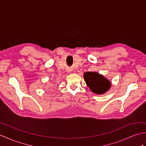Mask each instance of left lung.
Here are the masks:
<instances>
[{
    "mask_svg": "<svg viewBox=\"0 0 146 146\" xmlns=\"http://www.w3.org/2000/svg\"><path fill=\"white\" fill-rule=\"evenodd\" d=\"M83 77L86 85L94 94H104L111 86L109 80L97 72H85Z\"/></svg>",
    "mask_w": 146,
    "mask_h": 146,
    "instance_id": "8db88e82",
    "label": "left lung"
}]
</instances>
